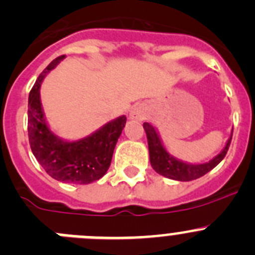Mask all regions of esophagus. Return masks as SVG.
<instances>
[{
    "label": "esophagus",
    "mask_w": 255,
    "mask_h": 255,
    "mask_svg": "<svg viewBox=\"0 0 255 255\" xmlns=\"http://www.w3.org/2000/svg\"><path fill=\"white\" fill-rule=\"evenodd\" d=\"M130 118H133V120H143L144 111L141 107H135V108H133L132 112H130Z\"/></svg>",
    "instance_id": "34e87169"
}]
</instances>
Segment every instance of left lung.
Here are the masks:
<instances>
[{"mask_svg":"<svg viewBox=\"0 0 255 255\" xmlns=\"http://www.w3.org/2000/svg\"><path fill=\"white\" fill-rule=\"evenodd\" d=\"M143 128L146 130L147 141H148V149H149V161L153 167V170L157 173L165 176V177L172 178V180H178V181H191V180H196V178L201 177L209 171L213 170L215 166L223 161V158L227 154L228 149H229L230 142H232V137L228 141L227 146L215 158L206 163H201V165H190V163L181 162V161L176 160L172 156L166 152L163 148L162 143L160 141V137L156 133V129L152 127L149 123H143Z\"/></svg>","mask_w":255,"mask_h":255,"instance_id":"1","label":"left lung"}]
</instances>
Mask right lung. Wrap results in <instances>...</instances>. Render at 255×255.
<instances>
[{
    "label": "right lung",
    "instance_id": "1",
    "mask_svg": "<svg viewBox=\"0 0 255 255\" xmlns=\"http://www.w3.org/2000/svg\"><path fill=\"white\" fill-rule=\"evenodd\" d=\"M64 55L51 61L37 78L28 95L27 130L31 151L44 170L58 181L85 185L103 177L112 162L114 147L127 117L121 116L92 135L77 142H65L47 128L40 103V85Z\"/></svg>",
    "mask_w": 255,
    "mask_h": 255
}]
</instances>
